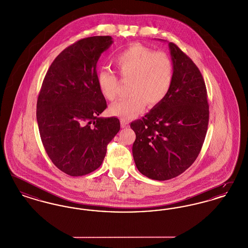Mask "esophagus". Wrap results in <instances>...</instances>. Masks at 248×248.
Listing matches in <instances>:
<instances>
[{
    "label": "esophagus",
    "mask_w": 248,
    "mask_h": 248,
    "mask_svg": "<svg viewBox=\"0 0 248 248\" xmlns=\"http://www.w3.org/2000/svg\"><path fill=\"white\" fill-rule=\"evenodd\" d=\"M128 125H129V124H128L127 121H125V120H124V119L121 120V126H122L123 128H126V127H128Z\"/></svg>",
    "instance_id": "34e87169"
}]
</instances>
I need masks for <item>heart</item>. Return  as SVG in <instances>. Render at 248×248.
<instances>
[{"instance_id":"heart-1","label":"heart","mask_w":248,"mask_h":248,"mask_svg":"<svg viewBox=\"0 0 248 248\" xmlns=\"http://www.w3.org/2000/svg\"><path fill=\"white\" fill-rule=\"evenodd\" d=\"M124 78H130L129 92L126 97L110 107L112 115L129 119L146 106L163 102L169 94L174 81V64L163 52H155L141 45H133L124 49L112 59ZM99 92L107 100L117 97L118 78L105 69L96 73Z\"/></svg>"}]
</instances>
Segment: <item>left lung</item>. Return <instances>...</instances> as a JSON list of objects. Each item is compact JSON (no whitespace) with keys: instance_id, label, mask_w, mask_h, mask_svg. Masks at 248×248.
Returning a JSON list of instances; mask_svg holds the SVG:
<instances>
[{"instance_id":"obj_1","label":"left lung","mask_w":248,"mask_h":248,"mask_svg":"<svg viewBox=\"0 0 248 248\" xmlns=\"http://www.w3.org/2000/svg\"><path fill=\"white\" fill-rule=\"evenodd\" d=\"M174 81L165 100L131 123L136 133L132 152L142 175L155 180L177 177L194 163L205 139L209 105L199 69L169 43Z\"/></svg>"}]
</instances>
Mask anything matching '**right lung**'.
<instances>
[{
	"label": "right lung",
	"instance_id": "right-lung-1",
	"mask_svg": "<svg viewBox=\"0 0 248 248\" xmlns=\"http://www.w3.org/2000/svg\"><path fill=\"white\" fill-rule=\"evenodd\" d=\"M112 43L110 36H93L64 49L39 93L36 117L43 145L53 164L72 177L97 169L120 130L118 118L98 117L107 102L96 83V63Z\"/></svg>",
	"mask_w": 248,
	"mask_h": 248
}]
</instances>
